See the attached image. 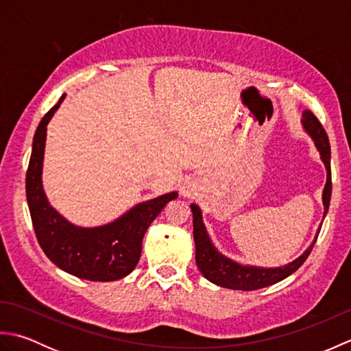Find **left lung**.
Returning <instances> with one entry per match:
<instances>
[{
    "label": "left lung",
    "mask_w": 351,
    "mask_h": 351,
    "mask_svg": "<svg viewBox=\"0 0 351 351\" xmlns=\"http://www.w3.org/2000/svg\"><path fill=\"white\" fill-rule=\"evenodd\" d=\"M303 126L311 137L314 138L315 145L318 147L319 154H322V160L326 164L327 169V182L323 191V202H324V215L329 210L330 196H332V171H330V145L329 137L319 123L317 116L312 111L306 110L303 113ZM193 237H195L196 244V264L199 267L200 273L205 278L215 283V285L229 288V289H241V291H253L259 288L270 287L273 283H278L293 274L295 270H299L300 265L308 259L309 253L312 252L315 245V240L303 253L302 256L297 258L293 263H289L285 267L279 268H258V267H249V265H240L225 258L215 250L210 237L206 234V229L202 221V213H200L199 206L193 204Z\"/></svg>",
    "instance_id": "left-lung-1"
}]
</instances>
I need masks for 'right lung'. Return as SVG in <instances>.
<instances>
[{"mask_svg": "<svg viewBox=\"0 0 351 351\" xmlns=\"http://www.w3.org/2000/svg\"><path fill=\"white\" fill-rule=\"evenodd\" d=\"M64 98L43 116L33 138L25 191L37 241L52 263L80 279L111 282L125 278L136 268L145 232L167 202L178 193H167L138 204L121 219L99 228H78L49 206L42 187V162L47 125Z\"/></svg>", "mask_w": 351, "mask_h": 351, "instance_id": "right-lung-1", "label": "right lung"}]
</instances>
